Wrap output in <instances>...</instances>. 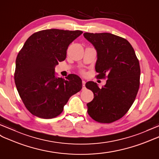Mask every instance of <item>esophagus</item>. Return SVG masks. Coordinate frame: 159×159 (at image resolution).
Returning a JSON list of instances; mask_svg holds the SVG:
<instances>
[{
	"mask_svg": "<svg viewBox=\"0 0 159 159\" xmlns=\"http://www.w3.org/2000/svg\"><path fill=\"white\" fill-rule=\"evenodd\" d=\"M85 84H86V82H85L84 80H82V89L84 90L85 88H86V86H85Z\"/></svg>",
	"mask_w": 159,
	"mask_h": 159,
	"instance_id": "34e87169",
	"label": "esophagus"
}]
</instances>
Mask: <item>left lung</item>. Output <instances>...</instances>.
I'll list each match as a JSON object with an SVG mask.
<instances>
[{
    "label": "left lung",
    "mask_w": 159,
    "mask_h": 159,
    "mask_svg": "<svg viewBox=\"0 0 159 159\" xmlns=\"http://www.w3.org/2000/svg\"><path fill=\"white\" fill-rule=\"evenodd\" d=\"M97 52L96 77L107 78L102 88L94 82L86 87L94 93L88 113L99 123H109L124 116L134 103L140 86V67L132 46L110 33H84Z\"/></svg>",
    "instance_id": "8db88e82"
}]
</instances>
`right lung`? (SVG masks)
<instances>
[{"label":"right lung","mask_w":159,"mask_h":159,"mask_svg":"<svg viewBox=\"0 0 159 159\" xmlns=\"http://www.w3.org/2000/svg\"><path fill=\"white\" fill-rule=\"evenodd\" d=\"M82 33L80 30H42L30 36L19 52L15 83L32 115L43 119L57 117L69 98L82 90L79 76L57 77L55 68L65 59L69 45Z\"/></svg>","instance_id":"1"}]
</instances>
